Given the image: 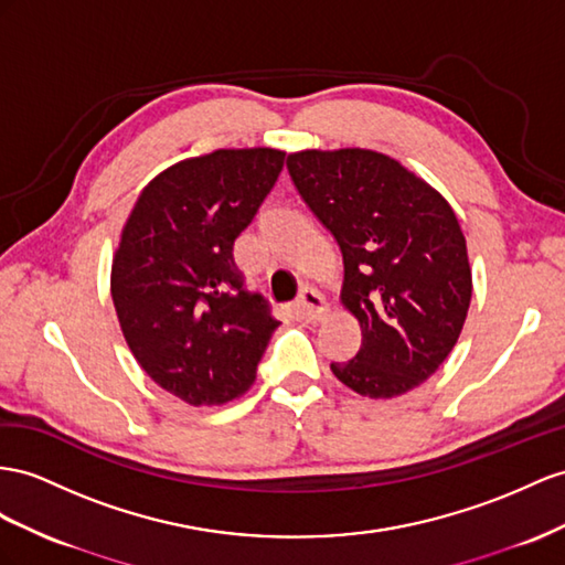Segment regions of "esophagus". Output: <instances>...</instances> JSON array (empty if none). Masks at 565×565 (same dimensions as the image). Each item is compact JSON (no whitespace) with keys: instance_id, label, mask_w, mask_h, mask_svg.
Here are the masks:
<instances>
[{"instance_id":"1","label":"esophagus","mask_w":565,"mask_h":565,"mask_svg":"<svg viewBox=\"0 0 565 565\" xmlns=\"http://www.w3.org/2000/svg\"><path fill=\"white\" fill-rule=\"evenodd\" d=\"M296 308L300 310L302 317H306V320L317 322V320H322V317L327 315V300H324V296L320 291H315V288L306 286L300 291L298 300H296Z\"/></svg>"}]
</instances>
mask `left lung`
<instances>
[{"label":"left lung","mask_w":565,"mask_h":565,"mask_svg":"<svg viewBox=\"0 0 565 565\" xmlns=\"http://www.w3.org/2000/svg\"><path fill=\"white\" fill-rule=\"evenodd\" d=\"M300 198L343 255L341 302L363 331L331 363L360 396L394 398L429 380L466 324L472 269L456 212L398 159L363 150L288 154Z\"/></svg>","instance_id":"1"}]
</instances>
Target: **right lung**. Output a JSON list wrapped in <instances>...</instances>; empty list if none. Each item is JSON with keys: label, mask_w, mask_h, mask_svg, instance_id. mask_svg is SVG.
I'll list each match as a JSON object with an SVG mask.
<instances>
[{"label": "right lung", "mask_w": 565, "mask_h": 565, "mask_svg": "<svg viewBox=\"0 0 565 565\" xmlns=\"http://www.w3.org/2000/svg\"><path fill=\"white\" fill-rule=\"evenodd\" d=\"M286 152L214 150L142 188L111 259V300L138 365L188 406H222L255 382L271 331L243 286L234 241L277 183Z\"/></svg>", "instance_id": "1"}]
</instances>
